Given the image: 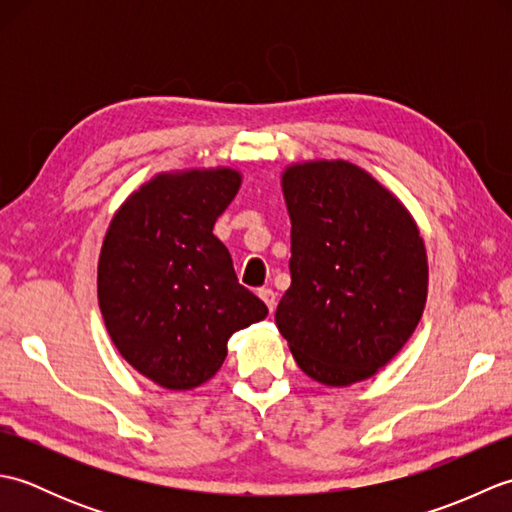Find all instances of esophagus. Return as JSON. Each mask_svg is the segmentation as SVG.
<instances>
[{"label": "esophagus", "mask_w": 512, "mask_h": 512, "mask_svg": "<svg viewBox=\"0 0 512 512\" xmlns=\"http://www.w3.org/2000/svg\"><path fill=\"white\" fill-rule=\"evenodd\" d=\"M257 295L262 297V301L266 303V306H268V310H270V312L275 310V306H277V295H275L273 290H270V288H259Z\"/></svg>", "instance_id": "esophagus-1"}]
</instances>
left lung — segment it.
Segmentation results:
<instances>
[{"instance_id": "obj_1", "label": "left lung", "mask_w": 512, "mask_h": 512, "mask_svg": "<svg viewBox=\"0 0 512 512\" xmlns=\"http://www.w3.org/2000/svg\"><path fill=\"white\" fill-rule=\"evenodd\" d=\"M281 184L292 281L277 328L310 378L347 387L387 365L416 330L424 242L405 206L352 162L292 165Z\"/></svg>"}]
</instances>
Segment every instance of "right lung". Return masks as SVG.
<instances>
[{"label":"right lung","instance_id":"1","mask_svg":"<svg viewBox=\"0 0 512 512\" xmlns=\"http://www.w3.org/2000/svg\"><path fill=\"white\" fill-rule=\"evenodd\" d=\"M233 169L162 173L116 211L99 259V306L118 352L167 389L215 376L231 334L268 308L237 281L213 224L239 189Z\"/></svg>","mask_w":512,"mask_h":512}]
</instances>
